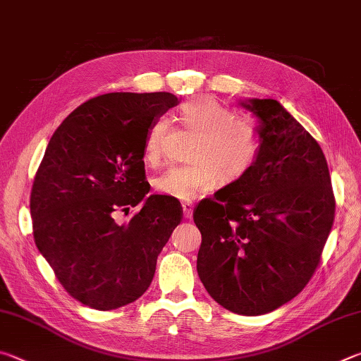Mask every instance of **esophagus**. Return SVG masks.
Here are the masks:
<instances>
[{"label": "esophagus", "instance_id": "obj_1", "mask_svg": "<svg viewBox=\"0 0 361 361\" xmlns=\"http://www.w3.org/2000/svg\"><path fill=\"white\" fill-rule=\"evenodd\" d=\"M183 216L185 218H191L192 216V209H194V204L192 202H183Z\"/></svg>", "mask_w": 361, "mask_h": 361}]
</instances>
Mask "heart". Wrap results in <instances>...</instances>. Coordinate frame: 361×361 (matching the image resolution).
I'll use <instances>...</instances> for the list:
<instances>
[{
    "label": "heart",
    "mask_w": 361,
    "mask_h": 361,
    "mask_svg": "<svg viewBox=\"0 0 361 361\" xmlns=\"http://www.w3.org/2000/svg\"><path fill=\"white\" fill-rule=\"evenodd\" d=\"M178 121L186 130L195 133L189 148L191 164L173 167L156 180L162 194L178 200L197 199L215 189L219 181L231 185L242 180L258 161L262 138L258 126L231 109L212 95H197L183 103ZM166 119L159 118L145 137V161L156 166L164 154Z\"/></svg>",
    "instance_id": "1"
}]
</instances>
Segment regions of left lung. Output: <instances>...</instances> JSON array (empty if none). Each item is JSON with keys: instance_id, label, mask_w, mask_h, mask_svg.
<instances>
[{"instance_id": "left-lung-1", "label": "left lung", "mask_w": 361, "mask_h": 361, "mask_svg": "<svg viewBox=\"0 0 361 361\" xmlns=\"http://www.w3.org/2000/svg\"><path fill=\"white\" fill-rule=\"evenodd\" d=\"M258 118L262 146L242 180L200 200L197 274L224 309L262 315L301 293L319 266L334 221L325 154L272 99L240 102Z\"/></svg>"}]
</instances>
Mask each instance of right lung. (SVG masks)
<instances>
[{"instance_id":"right-lung-1","label":"right lung","mask_w":361,"mask_h":361,"mask_svg":"<svg viewBox=\"0 0 361 361\" xmlns=\"http://www.w3.org/2000/svg\"><path fill=\"white\" fill-rule=\"evenodd\" d=\"M178 105L169 92H113L66 118L35 175L30 212L39 253L68 295L97 310L130 304L156 272L157 256L181 223V205L149 192L145 137ZM140 204L129 224L114 216Z\"/></svg>"}]
</instances>
